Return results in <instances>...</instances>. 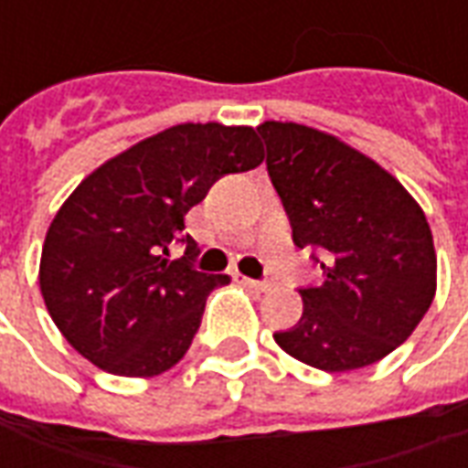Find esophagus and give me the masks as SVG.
Listing matches in <instances>:
<instances>
[{
	"label": "esophagus",
	"mask_w": 468,
	"mask_h": 468,
	"mask_svg": "<svg viewBox=\"0 0 468 468\" xmlns=\"http://www.w3.org/2000/svg\"><path fill=\"white\" fill-rule=\"evenodd\" d=\"M243 283L248 285V288H253V291H261V293H265V291H271V288H273L271 281H253V278H243Z\"/></svg>",
	"instance_id": "1"
}]
</instances>
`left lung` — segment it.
<instances>
[{"mask_svg": "<svg viewBox=\"0 0 468 468\" xmlns=\"http://www.w3.org/2000/svg\"><path fill=\"white\" fill-rule=\"evenodd\" d=\"M258 134L295 248H314L324 271V283L298 288L303 315L275 344L328 373L381 361L436 293L426 215L393 175L334 134L295 122H263Z\"/></svg>", "mask_w": 468, "mask_h": 468, "instance_id": "1", "label": "left lung"}]
</instances>
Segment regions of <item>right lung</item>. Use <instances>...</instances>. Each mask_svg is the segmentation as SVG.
<instances>
[{
	"instance_id": "1",
	"label": "right lung",
	"mask_w": 468,
	"mask_h": 468,
	"mask_svg": "<svg viewBox=\"0 0 468 468\" xmlns=\"http://www.w3.org/2000/svg\"><path fill=\"white\" fill-rule=\"evenodd\" d=\"M263 163L253 127L175 124L107 160L49 225L39 263L47 311L69 346L115 376H157L183 358L213 288L193 268L185 215L223 175ZM186 255L169 261V245Z\"/></svg>"
}]
</instances>
